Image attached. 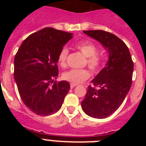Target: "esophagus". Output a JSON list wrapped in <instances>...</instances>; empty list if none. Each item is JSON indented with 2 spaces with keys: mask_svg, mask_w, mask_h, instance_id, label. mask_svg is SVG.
Here are the masks:
<instances>
[{
  "mask_svg": "<svg viewBox=\"0 0 146 146\" xmlns=\"http://www.w3.org/2000/svg\"><path fill=\"white\" fill-rule=\"evenodd\" d=\"M77 84H74V83H71L70 84V87L71 88H74L75 86H77Z\"/></svg>",
  "mask_w": 146,
  "mask_h": 146,
  "instance_id": "esophagus-1",
  "label": "esophagus"
}]
</instances>
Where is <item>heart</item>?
<instances>
[{
	"mask_svg": "<svg viewBox=\"0 0 146 146\" xmlns=\"http://www.w3.org/2000/svg\"><path fill=\"white\" fill-rule=\"evenodd\" d=\"M75 46L86 57L88 58L87 64L89 68L94 72H99L102 64V58L96 54L97 47L96 45L91 42H83L77 43ZM68 53L69 50L66 47L61 49L59 52L58 61L62 66H64L66 64ZM90 75V72L87 69H73L64 72L63 74V78L68 82L77 84L88 79Z\"/></svg>",
	"mask_w": 146,
	"mask_h": 146,
	"instance_id": "b5f03b06",
	"label": "heart"
}]
</instances>
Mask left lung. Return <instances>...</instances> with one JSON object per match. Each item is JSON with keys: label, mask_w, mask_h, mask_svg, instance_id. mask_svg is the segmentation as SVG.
Returning a JSON list of instances; mask_svg holds the SVG:
<instances>
[{"label": "left lung", "mask_w": 146, "mask_h": 146, "mask_svg": "<svg viewBox=\"0 0 146 146\" xmlns=\"http://www.w3.org/2000/svg\"><path fill=\"white\" fill-rule=\"evenodd\" d=\"M83 33L101 43L109 56L105 66L91 81L94 86L88 88L81 106L89 116L105 118L118 109L129 91L133 61L126 44L115 35L102 30Z\"/></svg>", "instance_id": "left-lung-1"}]
</instances>
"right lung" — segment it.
<instances>
[{"instance_id": "right-lung-1", "label": "right lung", "mask_w": 146, "mask_h": 146, "mask_svg": "<svg viewBox=\"0 0 146 146\" xmlns=\"http://www.w3.org/2000/svg\"><path fill=\"white\" fill-rule=\"evenodd\" d=\"M73 37L71 33L45 28L25 38L15 57L18 91L27 108L38 115H52L61 108L70 90L69 82H54L58 75V57Z\"/></svg>"}]
</instances>
